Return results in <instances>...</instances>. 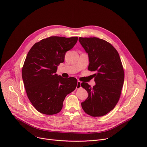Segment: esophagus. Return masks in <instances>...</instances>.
<instances>
[{
  "instance_id": "esophagus-1",
  "label": "esophagus",
  "mask_w": 147,
  "mask_h": 147,
  "mask_svg": "<svg viewBox=\"0 0 147 147\" xmlns=\"http://www.w3.org/2000/svg\"><path fill=\"white\" fill-rule=\"evenodd\" d=\"M81 82L80 81H78L77 83V86H76V89H79L80 88H81Z\"/></svg>"
}]
</instances>
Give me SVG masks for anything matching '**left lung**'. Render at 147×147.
<instances>
[{"mask_svg":"<svg viewBox=\"0 0 147 147\" xmlns=\"http://www.w3.org/2000/svg\"><path fill=\"white\" fill-rule=\"evenodd\" d=\"M79 41L89 57L88 69L93 74L96 84L81 86L88 93L81 105L92 116H102L112 111L118 103L124 82V71L119 55L109 42L98 38H82Z\"/></svg>","mask_w":147,"mask_h":147,"instance_id":"8db88e82","label":"left lung"}]
</instances>
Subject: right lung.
<instances>
[{
  "instance_id": "add662e5",
  "label": "right lung",
  "mask_w": 147,
  "mask_h": 147,
  "mask_svg": "<svg viewBox=\"0 0 147 147\" xmlns=\"http://www.w3.org/2000/svg\"><path fill=\"white\" fill-rule=\"evenodd\" d=\"M77 40V36H50L35 43L26 55L22 70L24 86L29 100L41 113L60 112L66 96L76 88V78L65 79L56 72Z\"/></svg>"
}]
</instances>
